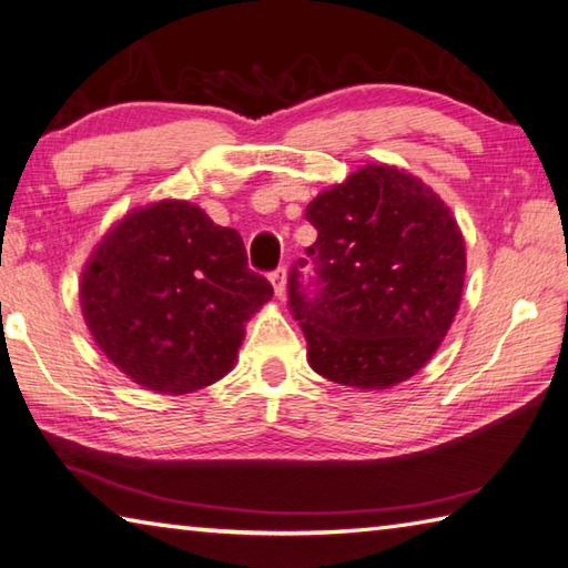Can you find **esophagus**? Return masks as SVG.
Segmentation results:
<instances>
[{
    "label": "esophagus",
    "mask_w": 568,
    "mask_h": 568,
    "mask_svg": "<svg viewBox=\"0 0 568 568\" xmlns=\"http://www.w3.org/2000/svg\"><path fill=\"white\" fill-rule=\"evenodd\" d=\"M272 286H274V294H276V298H284V294H286V270L284 267H280L276 272H272Z\"/></svg>",
    "instance_id": "34e87169"
}]
</instances>
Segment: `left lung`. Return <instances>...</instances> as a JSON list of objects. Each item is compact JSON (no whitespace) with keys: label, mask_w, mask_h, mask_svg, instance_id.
I'll return each instance as SVG.
<instances>
[{"label":"left lung","mask_w":568,"mask_h":568,"mask_svg":"<svg viewBox=\"0 0 568 568\" xmlns=\"http://www.w3.org/2000/svg\"><path fill=\"white\" fill-rule=\"evenodd\" d=\"M318 230L306 254L316 280L288 274V306L308 365L331 382L387 389L432 361L454 323L466 242L454 213L422 179L367 164L306 207Z\"/></svg>","instance_id":"left-lung-1"}]
</instances>
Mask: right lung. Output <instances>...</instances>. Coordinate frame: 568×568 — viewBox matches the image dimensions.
I'll use <instances>...</instances> for the list:
<instances>
[{
  "label": "right lung",
  "instance_id": "right-lung-1",
  "mask_svg": "<svg viewBox=\"0 0 568 568\" xmlns=\"http://www.w3.org/2000/svg\"><path fill=\"white\" fill-rule=\"evenodd\" d=\"M272 294L247 267L237 230L186 201L126 213L80 274V308L98 348L159 395H189L225 377L245 323Z\"/></svg>",
  "mask_w": 568,
  "mask_h": 568
}]
</instances>
